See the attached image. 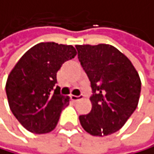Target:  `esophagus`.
Instances as JSON below:
<instances>
[{"label":"esophagus","instance_id":"obj_1","mask_svg":"<svg viewBox=\"0 0 154 154\" xmlns=\"http://www.w3.org/2000/svg\"><path fill=\"white\" fill-rule=\"evenodd\" d=\"M70 97L74 101V102H75V101H79V100L83 98V96H81V94L80 96H74V94H72V96H70Z\"/></svg>","mask_w":154,"mask_h":154}]
</instances>
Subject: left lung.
I'll list each match as a JSON object with an SVG mask.
<instances>
[{"label": "left lung", "mask_w": 154, "mask_h": 154, "mask_svg": "<svg viewBox=\"0 0 154 154\" xmlns=\"http://www.w3.org/2000/svg\"><path fill=\"white\" fill-rule=\"evenodd\" d=\"M91 81L92 110L79 116L88 134L105 136L120 130L138 105L141 80L133 63L110 44L75 45Z\"/></svg>", "instance_id": "obj_1"}]
</instances>
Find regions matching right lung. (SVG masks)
Here are the masks:
<instances>
[{"label":"right lung","mask_w":154,"mask_h":154,"mask_svg":"<svg viewBox=\"0 0 154 154\" xmlns=\"http://www.w3.org/2000/svg\"><path fill=\"white\" fill-rule=\"evenodd\" d=\"M75 55L72 45L41 42L27 51L12 69L5 85L8 104L27 131L42 134L56 128L62 109L69 104V97L55 89L57 73Z\"/></svg>","instance_id":"add662e5"}]
</instances>
